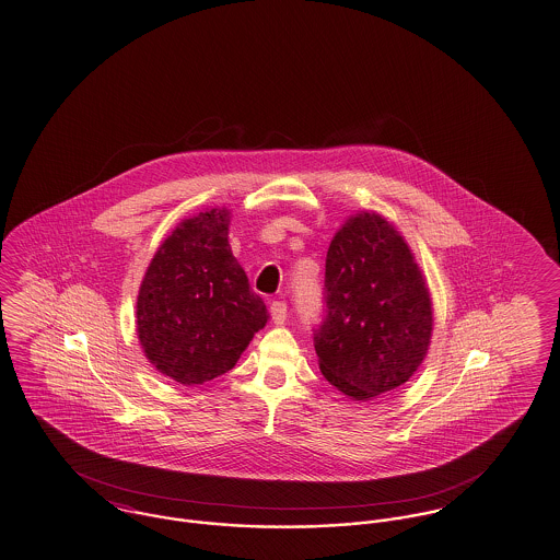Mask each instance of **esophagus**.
Returning a JSON list of instances; mask_svg holds the SVG:
<instances>
[{
    "mask_svg": "<svg viewBox=\"0 0 560 560\" xmlns=\"http://www.w3.org/2000/svg\"><path fill=\"white\" fill-rule=\"evenodd\" d=\"M270 311H272V319L276 325H284V320H287V303L284 301H273L270 304Z\"/></svg>",
    "mask_w": 560,
    "mask_h": 560,
    "instance_id": "34e87169",
    "label": "esophagus"
}]
</instances>
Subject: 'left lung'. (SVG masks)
Segmentation results:
<instances>
[{"label":"left lung","instance_id":"left-lung-1","mask_svg":"<svg viewBox=\"0 0 560 560\" xmlns=\"http://www.w3.org/2000/svg\"><path fill=\"white\" fill-rule=\"evenodd\" d=\"M327 315L315 331L320 374L352 400L407 383L432 343L430 288L411 247L378 212H355L325 259Z\"/></svg>","mask_w":560,"mask_h":560}]
</instances>
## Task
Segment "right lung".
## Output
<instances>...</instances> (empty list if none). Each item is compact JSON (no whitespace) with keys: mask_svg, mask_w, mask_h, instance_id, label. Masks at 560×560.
<instances>
[{"mask_svg":"<svg viewBox=\"0 0 560 560\" xmlns=\"http://www.w3.org/2000/svg\"><path fill=\"white\" fill-rule=\"evenodd\" d=\"M229 223L224 207L184 219L158 247L139 288L144 355L186 386L229 372L270 317L231 252Z\"/></svg>","mask_w":560,"mask_h":560,"instance_id":"right-lung-1","label":"right lung"}]
</instances>
